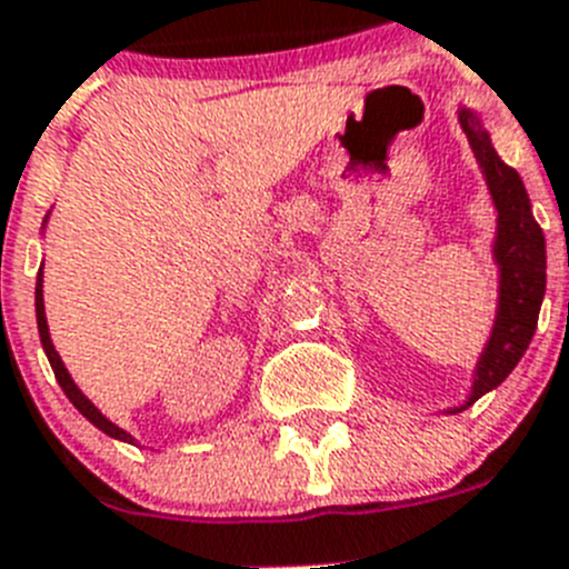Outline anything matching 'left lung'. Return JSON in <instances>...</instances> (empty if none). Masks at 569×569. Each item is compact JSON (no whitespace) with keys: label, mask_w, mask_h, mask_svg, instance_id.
<instances>
[{"label":"left lung","mask_w":569,"mask_h":569,"mask_svg":"<svg viewBox=\"0 0 569 569\" xmlns=\"http://www.w3.org/2000/svg\"><path fill=\"white\" fill-rule=\"evenodd\" d=\"M459 124L479 162L492 208H496L492 264L499 270V305H496L490 339L472 367L470 393L465 405L450 407L445 413H461L512 373V367L519 365L536 333L547 288L545 233L532 219L530 196L521 176L510 164L501 162L479 110L459 108Z\"/></svg>","instance_id":"obj_1"}]
</instances>
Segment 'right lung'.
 <instances>
[{"label": "right lung", "mask_w": 569, "mask_h": 569, "mask_svg": "<svg viewBox=\"0 0 569 569\" xmlns=\"http://www.w3.org/2000/svg\"><path fill=\"white\" fill-rule=\"evenodd\" d=\"M48 216H44L42 230H44V224H48ZM37 325H39V339H42L44 356H48L50 367H53V376H57L59 387H62V390H64V396H68V399H70V405L77 407L79 413H82L84 419L90 421V425L99 427L102 433H108L110 439H119V441H128V445H136V439L128 433V430H122V427H119V425H113V421H110L108 416H104L102 410H99V407L93 405V401H90L88 396L82 393V390H79L77 381L70 379V373H68V367H64L62 356L57 353V347H53V341H50L48 316H44V296H42V268H39V276H37Z\"/></svg>", "instance_id": "add662e5"}]
</instances>
